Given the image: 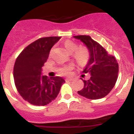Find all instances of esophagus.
Segmentation results:
<instances>
[{"label":"esophagus","instance_id":"1","mask_svg":"<svg viewBox=\"0 0 134 134\" xmlns=\"http://www.w3.org/2000/svg\"><path fill=\"white\" fill-rule=\"evenodd\" d=\"M74 80V78H72V77H67L66 78V81H72V80Z\"/></svg>","mask_w":134,"mask_h":134}]
</instances>
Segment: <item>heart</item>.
I'll return each mask as SVG.
<instances>
[{
	"label": "heart",
	"instance_id": "heart-1",
	"mask_svg": "<svg viewBox=\"0 0 134 134\" xmlns=\"http://www.w3.org/2000/svg\"><path fill=\"white\" fill-rule=\"evenodd\" d=\"M64 46L69 53H73V57L78 65L83 67L90 62L91 58V53L87 46H82L78 47L77 43L71 40L66 41L64 43ZM72 69H73V65H68L60 67L59 69V74L61 75H67L69 74Z\"/></svg>",
	"mask_w": 134,
	"mask_h": 134
}]
</instances>
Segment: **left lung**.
Instances as JSON below:
<instances>
[{
  "mask_svg": "<svg viewBox=\"0 0 134 134\" xmlns=\"http://www.w3.org/2000/svg\"><path fill=\"white\" fill-rule=\"evenodd\" d=\"M74 37L84 43L91 53L90 60L83 71V74L91 76L89 80H83L84 86L77 92L88 99L102 98L111 91L117 81L119 73L117 59L89 36Z\"/></svg>",
  "mask_w": 134,
  "mask_h": 134,
  "instance_id": "left-lung-1",
  "label": "left lung"
}]
</instances>
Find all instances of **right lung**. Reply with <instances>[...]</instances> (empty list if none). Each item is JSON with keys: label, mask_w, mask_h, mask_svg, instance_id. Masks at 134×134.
<instances>
[{"label": "right lung", "mask_w": 134, "mask_h": 134, "mask_svg": "<svg viewBox=\"0 0 134 134\" xmlns=\"http://www.w3.org/2000/svg\"><path fill=\"white\" fill-rule=\"evenodd\" d=\"M60 36L39 38L19 54L13 68L16 88L25 100L36 106L49 104L57 98L65 80L60 77L42 75L51 49Z\"/></svg>", "instance_id": "add662e5"}]
</instances>
